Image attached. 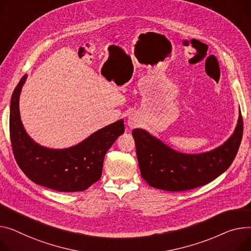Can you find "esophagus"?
I'll return each instance as SVG.
<instances>
[{
  "label": "esophagus",
  "mask_w": 251,
  "mask_h": 251,
  "mask_svg": "<svg viewBox=\"0 0 251 251\" xmlns=\"http://www.w3.org/2000/svg\"><path fill=\"white\" fill-rule=\"evenodd\" d=\"M127 123H128V126H129L130 128L136 127V126H137V119H136V117H135V116H130L129 118H128Z\"/></svg>",
  "instance_id": "34e87169"
}]
</instances>
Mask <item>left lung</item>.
<instances>
[{"label":"left lung","instance_id":"left-lung-1","mask_svg":"<svg viewBox=\"0 0 251 251\" xmlns=\"http://www.w3.org/2000/svg\"><path fill=\"white\" fill-rule=\"evenodd\" d=\"M241 112L232 135L220 146L202 153H182L143 129L132 131L141 176L152 188L188 191L209 183L225 173L234 160L242 139Z\"/></svg>","mask_w":251,"mask_h":251}]
</instances>
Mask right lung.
Masks as SVG:
<instances>
[{
	"instance_id": "obj_1",
	"label": "right lung",
	"mask_w": 251,
	"mask_h": 251,
	"mask_svg": "<svg viewBox=\"0 0 251 251\" xmlns=\"http://www.w3.org/2000/svg\"><path fill=\"white\" fill-rule=\"evenodd\" d=\"M27 76L24 75L15 88L10 105V137L17 163L39 186L69 193L87 190L101 177L105 155L124 133V121L99 129L69 148L42 146L27 134L21 121L19 100Z\"/></svg>"
}]
</instances>
